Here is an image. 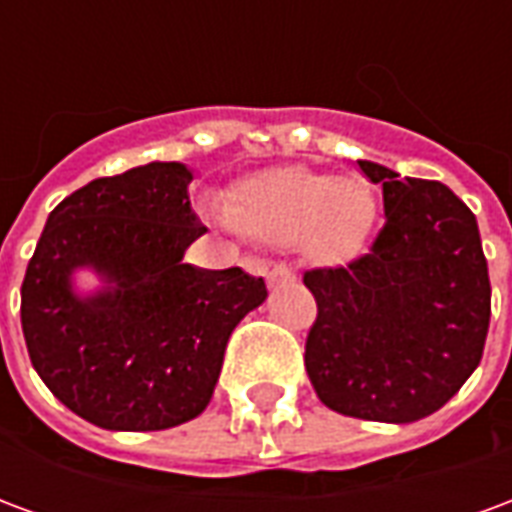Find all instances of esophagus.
<instances>
[{
	"instance_id": "esophagus-1",
	"label": "esophagus",
	"mask_w": 512,
	"mask_h": 512,
	"mask_svg": "<svg viewBox=\"0 0 512 512\" xmlns=\"http://www.w3.org/2000/svg\"><path fill=\"white\" fill-rule=\"evenodd\" d=\"M266 279H268V288H279V285H285V282H293V279H296V274H293L290 268L277 266L268 271Z\"/></svg>"
}]
</instances>
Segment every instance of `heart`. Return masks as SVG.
<instances>
[{
  "label": "heart",
  "mask_w": 512,
  "mask_h": 512,
  "mask_svg": "<svg viewBox=\"0 0 512 512\" xmlns=\"http://www.w3.org/2000/svg\"><path fill=\"white\" fill-rule=\"evenodd\" d=\"M222 222L263 244H301L318 260H343L356 255L376 230L378 200L359 175L334 178L285 164L241 180Z\"/></svg>",
  "instance_id": "obj_1"
}]
</instances>
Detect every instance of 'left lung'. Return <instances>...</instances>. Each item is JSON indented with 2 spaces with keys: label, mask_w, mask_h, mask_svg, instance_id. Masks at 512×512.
Returning <instances> with one entry per match:
<instances>
[{
  "label": "left lung",
  "mask_w": 512,
  "mask_h": 512,
  "mask_svg": "<svg viewBox=\"0 0 512 512\" xmlns=\"http://www.w3.org/2000/svg\"><path fill=\"white\" fill-rule=\"evenodd\" d=\"M356 164L381 183L386 224L370 255L304 274L318 301L304 365L323 406L403 425L439 411L480 365L488 263L474 213L444 183Z\"/></svg>",
  "instance_id": "left-lung-1"
}]
</instances>
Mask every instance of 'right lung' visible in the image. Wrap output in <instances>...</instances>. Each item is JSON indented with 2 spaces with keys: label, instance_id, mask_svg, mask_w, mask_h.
Instances as JSON below:
<instances>
[{
  "label": "right lung",
  "instance_id": "right-lung-1",
  "mask_svg": "<svg viewBox=\"0 0 512 512\" xmlns=\"http://www.w3.org/2000/svg\"><path fill=\"white\" fill-rule=\"evenodd\" d=\"M180 161L90 180L49 213L21 285L29 359L51 395L104 430H167L211 403L224 348L266 301L263 277L183 263L205 227ZM87 270L99 288L79 291Z\"/></svg>",
  "mask_w": 512,
  "mask_h": 512
}]
</instances>
